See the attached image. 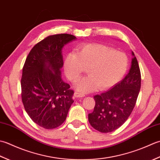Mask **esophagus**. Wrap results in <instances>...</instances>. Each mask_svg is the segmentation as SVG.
<instances>
[{
    "label": "esophagus",
    "mask_w": 160,
    "mask_h": 160,
    "mask_svg": "<svg viewBox=\"0 0 160 160\" xmlns=\"http://www.w3.org/2000/svg\"><path fill=\"white\" fill-rule=\"evenodd\" d=\"M74 97H77V98H78V97H85V94H83V93L79 92H75L74 93Z\"/></svg>",
    "instance_id": "34e87169"
}]
</instances>
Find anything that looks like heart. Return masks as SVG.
Here are the masks:
<instances>
[{"label":"heart","instance_id":"obj_1","mask_svg":"<svg viewBox=\"0 0 160 160\" xmlns=\"http://www.w3.org/2000/svg\"><path fill=\"white\" fill-rule=\"evenodd\" d=\"M128 58L122 52L105 45L91 43L81 45L77 54H68L63 68L67 77L76 82L86 70L88 76L75 84L80 92L106 90L112 87L125 75L128 68Z\"/></svg>","mask_w":160,"mask_h":160}]
</instances>
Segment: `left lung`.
Segmentation results:
<instances>
[{
	"mask_svg": "<svg viewBox=\"0 0 160 160\" xmlns=\"http://www.w3.org/2000/svg\"><path fill=\"white\" fill-rule=\"evenodd\" d=\"M130 68L126 76L108 91L94 97L95 106L88 121L101 132H112L125 123L135 106L141 88V73L132 52Z\"/></svg>",
	"mask_w": 160,
	"mask_h": 160,
	"instance_id": "1",
	"label": "left lung"
}]
</instances>
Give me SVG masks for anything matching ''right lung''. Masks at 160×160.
<instances>
[{
	"label": "right lung",
	"mask_w": 160,
	"mask_h": 160,
	"mask_svg": "<svg viewBox=\"0 0 160 160\" xmlns=\"http://www.w3.org/2000/svg\"><path fill=\"white\" fill-rule=\"evenodd\" d=\"M74 36H49L35 45L26 58L21 78L22 101L32 121L45 129L61 126L74 102V91L61 78L62 50Z\"/></svg>",
	"instance_id": "right-lung-1"
}]
</instances>
